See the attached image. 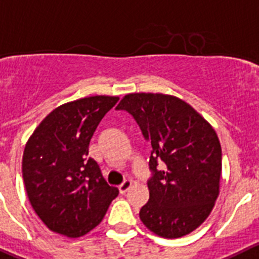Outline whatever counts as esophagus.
Wrapping results in <instances>:
<instances>
[{"instance_id": "34e87169", "label": "esophagus", "mask_w": 259, "mask_h": 259, "mask_svg": "<svg viewBox=\"0 0 259 259\" xmlns=\"http://www.w3.org/2000/svg\"><path fill=\"white\" fill-rule=\"evenodd\" d=\"M132 187V182L131 181H124L122 184L119 186V192L120 194H125L128 192V189Z\"/></svg>"}]
</instances>
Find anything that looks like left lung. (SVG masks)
Masks as SVG:
<instances>
[{"label": "left lung", "mask_w": 259, "mask_h": 259, "mask_svg": "<svg viewBox=\"0 0 259 259\" xmlns=\"http://www.w3.org/2000/svg\"><path fill=\"white\" fill-rule=\"evenodd\" d=\"M115 109L135 118L152 147L150 198L140 210L144 225L166 239L196 230L220 192L221 145L212 125L173 95L127 94ZM159 161L162 171L157 170Z\"/></svg>", "instance_id": "left-lung-1"}]
</instances>
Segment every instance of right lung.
<instances>
[{
    "instance_id": "1",
    "label": "right lung",
    "mask_w": 259,
    "mask_h": 259,
    "mask_svg": "<svg viewBox=\"0 0 259 259\" xmlns=\"http://www.w3.org/2000/svg\"><path fill=\"white\" fill-rule=\"evenodd\" d=\"M118 97L82 98L52 110L25 145L23 178L31 207L49 230L78 238L102 223L119 191L89 157L98 124Z\"/></svg>"
}]
</instances>
